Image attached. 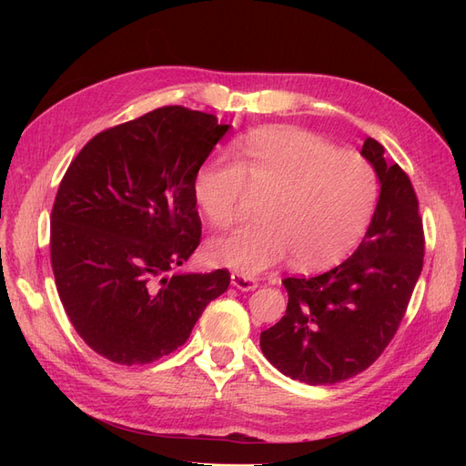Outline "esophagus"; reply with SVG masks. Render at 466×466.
<instances>
[{
    "label": "esophagus",
    "instance_id": "obj_1",
    "mask_svg": "<svg viewBox=\"0 0 466 466\" xmlns=\"http://www.w3.org/2000/svg\"><path fill=\"white\" fill-rule=\"evenodd\" d=\"M231 284H233L237 289H241V291H252V289H257L258 281H257L255 278H252V276H248V274L233 272V274H231Z\"/></svg>",
    "mask_w": 466,
    "mask_h": 466
}]
</instances>
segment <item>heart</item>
I'll use <instances>...</instances> for the list:
<instances>
[{
	"label": "heart",
	"instance_id": "1",
	"mask_svg": "<svg viewBox=\"0 0 466 466\" xmlns=\"http://www.w3.org/2000/svg\"><path fill=\"white\" fill-rule=\"evenodd\" d=\"M241 155H216L196 175V198L219 228L238 218L250 196L268 198L262 223L211 238L216 264L258 274L293 257L303 270H322L360 245L379 200L377 175L363 157L295 128L257 132Z\"/></svg>",
	"mask_w": 466,
	"mask_h": 466
}]
</instances>
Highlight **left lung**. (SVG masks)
I'll return each instance as SVG.
<instances>
[{
  "label": "left lung",
  "mask_w": 466,
  "mask_h": 466,
  "mask_svg": "<svg viewBox=\"0 0 466 466\" xmlns=\"http://www.w3.org/2000/svg\"><path fill=\"white\" fill-rule=\"evenodd\" d=\"M368 137L361 155L380 182L370 229L332 270L286 278V315L260 334L266 360L307 385H332L365 371L397 334L424 266V225L410 178Z\"/></svg>",
  "instance_id": "obj_1"
}]
</instances>
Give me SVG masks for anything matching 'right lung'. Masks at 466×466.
<instances>
[{"instance_id": "obj_1", "label": "right lung", "mask_w": 466, "mask_h": 466, "mask_svg": "<svg viewBox=\"0 0 466 466\" xmlns=\"http://www.w3.org/2000/svg\"><path fill=\"white\" fill-rule=\"evenodd\" d=\"M214 115L161 106L96 134L69 163L50 216L56 288L76 332L120 365L188 340L229 270L175 274L202 238L196 175L228 132Z\"/></svg>"}]
</instances>
